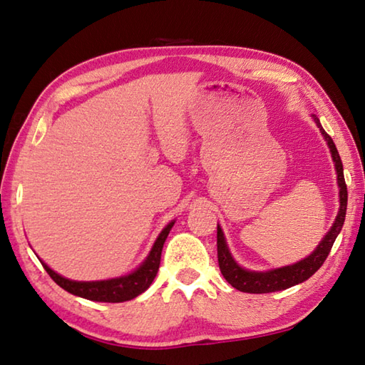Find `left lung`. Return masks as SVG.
I'll use <instances>...</instances> for the list:
<instances>
[{"label":"left lung","instance_id":"8db88e82","mask_svg":"<svg viewBox=\"0 0 365 365\" xmlns=\"http://www.w3.org/2000/svg\"><path fill=\"white\" fill-rule=\"evenodd\" d=\"M312 117L315 120L321 134L324 135L327 145L331 148L332 160L335 163V170H337V183L340 188L339 191L340 209L337 213V218H335L331 231L324 235V239L319 242V245L315 248V252H313L310 256H307L305 259L299 261L296 264H292V266L266 270V272H255V270H247L244 267H240L239 264L234 261L230 250H227L225 234L218 226L217 227L218 266H220L221 274H223V277L226 278V282L235 289L244 291V292H252V294H264V292L282 291L305 282L307 278H310L321 266H323V262L326 261L327 255H329L335 239H337L339 232L341 231V226L345 223L348 191H346V183L344 177V164H341L337 147H335L331 135L323 130V126H321L317 115H312Z\"/></svg>","mask_w":365,"mask_h":365}]
</instances>
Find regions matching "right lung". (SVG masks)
<instances>
[{
    "mask_svg": "<svg viewBox=\"0 0 365 365\" xmlns=\"http://www.w3.org/2000/svg\"><path fill=\"white\" fill-rule=\"evenodd\" d=\"M173 226H174V221H170V223L161 231L158 239L155 240L152 252L148 253L147 259L142 262L134 272L128 274L125 277L110 278V280H101V282H74L53 272L46 262L41 261V264L47 270V274L52 277V280L63 289L71 292V294L88 299V301H96V302L131 301V299L142 294V292L152 284L156 274H158L163 245L164 242H166L170 227Z\"/></svg>",
    "mask_w": 365,
    "mask_h": 365,
    "instance_id": "obj_1",
    "label": "right lung"
}]
</instances>
